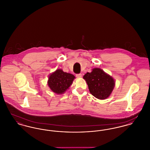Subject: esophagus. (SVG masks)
<instances>
[{
	"mask_svg": "<svg viewBox=\"0 0 150 150\" xmlns=\"http://www.w3.org/2000/svg\"><path fill=\"white\" fill-rule=\"evenodd\" d=\"M76 76L77 78H81L82 76V74H76Z\"/></svg>",
	"mask_w": 150,
	"mask_h": 150,
	"instance_id": "esophagus-1",
	"label": "esophagus"
}]
</instances>
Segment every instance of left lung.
<instances>
[{"instance_id": "obj_1", "label": "left lung", "mask_w": 150, "mask_h": 150, "mask_svg": "<svg viewBox=\"0 0 150 150\" xmlns=\"http://www.w3.org/2000/svg\"><path fill=\"white\" fill-rule=\"evenodd\" d=\"M83 79L88 84L90 93L100 100L109 97L115 87L113 78L98 68H95L91 72L86 74Z\"/></svg>"}]
</instances>
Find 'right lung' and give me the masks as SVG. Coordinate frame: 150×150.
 Returning a JSON list of instances; mask_svg holds the SVG:
<instances>
[{"label": "right lung", "mask_w": 150, "mask_h": 150, "mask_svg": "<svg viewBox=\"0 0 150 150\" xmlns=\"http://www.w3.org/2000/svg\"><path fill=\"white\" fill-rule=\"evenodd\" d=\"M75 78L72 74L58 69L49 76L48 86L54 93L62 94L70 87Z\"/></svg>", "instance_id": "add662e5"}]
</instances>
